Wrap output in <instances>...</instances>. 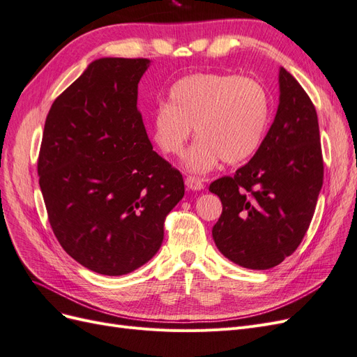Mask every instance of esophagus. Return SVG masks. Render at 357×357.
Returning <instances> with one entry per match:
<instances>
[{
	"label": "esophagus",
	"mask_w": 357,
	"mask_h": 357,
	"mask_svg": "<svg viewBox=\"0 0 357 357\" xmlns=\"http://www.w3.org/2000/svg\"><path fill=\"white\" fill-rule=\"evenodd\" d=\"M185 183H186L188 189H190V190H202V189H204V183H202V180H199V178L188 177Z\"/></svg>",
	"instance_id": "obj_1"
}]
</instances>
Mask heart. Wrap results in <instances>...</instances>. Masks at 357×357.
<instances>
[{
    "instance_id": "obj_1",
    "label": "heart",
    "mask_w": 357,
    "mask_h": 357,
    "mask_svg": "<svg viewBox=\"0 0 357 357\" xmlns=\"http://www.w3.org/2000/svg\"><path fill=\"white\" fill-rule=\"evenodd\" d=\"M171 102H159L152 114L153 134L162 152L181 156L195 126L185 167L207 174L222 160L240 164L256 153L271 117V98L265 86L235 74L198 73L178 80Z\"/></svg>"
}]
</instances>
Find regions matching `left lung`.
<instances>
[{
	"instance_id": "left-lung-1",
	"label": "left lung",
	"mask_w": 357,
	"mask_h": 357,
	"mask_svg": "<svg viewBox=\"0 0 357 357\" xmlns=\"http://www.w3.org/2000/svg\"><path fill=\"white\" fill-rule=\"evenodd\" d=\"M278 83L277 114L261 147L232 177L210 185L223 205L213 240L225 257L248 269H269L296 250L323 185L314 105L284 68Z\"/></svg>"
}]
</instances>
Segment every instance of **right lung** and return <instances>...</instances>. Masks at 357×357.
Masks as SVG:
<instances>
[{"label": "right lung", "mask_w": 357, "mask_h": 357, "mask_svg": "<svg viewBox=\"0 0 357 357\" xmlns=\"http://www.w3.org/2000/svg\"><path fill=\"white\" fill-rule=\"evenodd\" d=\"M144 58H101L53 101L38 155L53 234L102 275L149 262L167 214L185 195L180 171L152 147L137 109Z\"/></svg>", "instance_id": "1"}]
</instances>
